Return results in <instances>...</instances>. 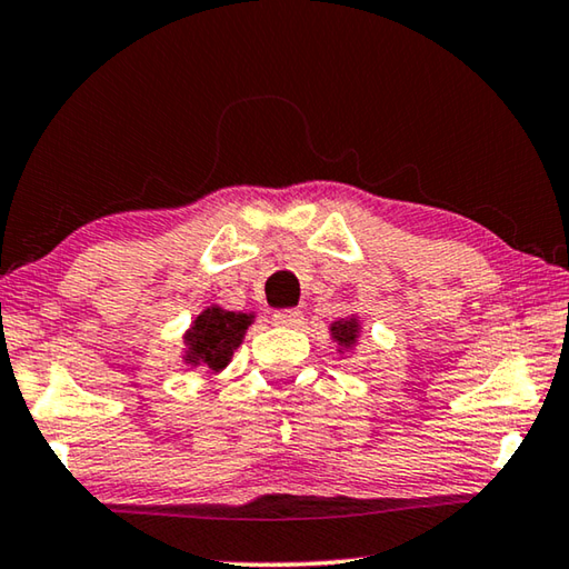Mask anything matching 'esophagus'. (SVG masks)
<instances>
[{
	"mask_svg": "<svg viewBox=\"0 0 569 569\" xmlns=\"http://www.w3.org/2000/svg\"><path fill=\"white\" fill-rule=\"evenodd\" d=\"M273 323L283 326V329H298L303 323V313L298 308H283V311L273 313Z\"/></svg>",
	"mask_w": 569,
	"mask_h": 569,
	"instance_id": "esophagus-1",
	"label": "esophagus"
}]
</instances>
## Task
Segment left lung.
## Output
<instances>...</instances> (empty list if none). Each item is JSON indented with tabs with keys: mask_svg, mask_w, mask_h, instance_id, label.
Here are the masks:
<instances>
[{
	"mask_svg": "<svg viewBox=\"0 0 569 569\" xmlns=\"http://www.w3.org/2000/svg\"><path fill=\"white\" fill-rule=\"evenodd\" d=\"M331 339L336 341V346H339V353L343 351H353L356 341H359L361 336V323H359V316H349V319H339L331 323Z\"/></svg>",
	"mask_w": 569,
	"mask_h": 569,
	"instance_id": "left-lung-1",
	"label": "left lung"
}]
</instances>
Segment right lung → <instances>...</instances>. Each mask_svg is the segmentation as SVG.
Segmentation results:
<instances>
[{"instance_id":"right-lung-1","label":"right lung","mask_w":569,"mask_h":569,"mask_svg":"<svg viewBox=\"0 0 569 569\" xmlns=\"http://www.w3.org/2000/svg\"><path fill=\"white\" fill-rule=\"evenodd\" d=\"M253 319V313L226 311L218 303L206 306L196 316V321H192L186 336H182V343H186L182 361L190 369L206 366V369L216 373L223 371L230 359H233V351L243 343V336Z\"/></svg>"}]
</instances>
